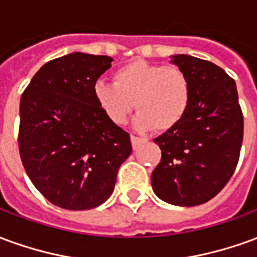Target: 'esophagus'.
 Instances as JSON below:
<instances>
[{
  "label": "esophagus",
  "instance_id": "1",
  "mask_svg": "<svg viewBox=\"0 0 257 257\" xmlns=\"http://www.w3.org/2000/svg\"><path fill=\"white\" fill-rule=\"evenodd\" d=\"M131 142H132V147L136 149V147L143 142V139H142V138H138V136H135V135H131Z\"/></svg>",
  "mask_w": 257,
  "mask_h": 257
}]
</instances>
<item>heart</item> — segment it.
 I'll list each match as a JSON object with an SVG mask.
<instances>
[{"label":"heart","mask_w":257,"mask_h":257,"mask_svg":"<svg viewBox=\"0 0 257 257\" xmlns=\"http://www.w3.org/2000/svg\"><path fill=\"white\" fill-rule=\"evenodd\" d=\"M114 84L97 81L93 97L111 122L122 125L134 111L139 131H168L186 115L191 101V81L183 70L134 60L114 73Z\"/></svg>","instance_id":"obj_1"}]
</instances>
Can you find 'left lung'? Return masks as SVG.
<instances>
[{
  "label": "left lung",
  "instance_id": "obj_1",
  "mask_svg": "<svg viewBox=\"0 0 257 257\" xmlns=\"http://www.w3.org/2000/svg\"><path fill=\"white\" fill-rule=\"evenodd\" d=\"M191 81L184 118L154 139L161 161L151 173L154 193L165 202H208L235 171L243 138V115L235 81L219 66L189 55L172 59Z\"/></svg>",
  "mask_w": 257,
  "mask_h": 257
}]
</instances>
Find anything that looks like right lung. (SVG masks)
Wrapping results in <instances>:
<instances>
[{
  "instance_id": "add662e5",
  "label": "right lung",
  "mask_w": 257,
  "mask_h": 257,
  "mask_svg": "<svg viewBox=\"0 0 257 257\" xmlns=\"http://www.w3.org/2000/svg\"><path fill=\"white\" fill-rule=\"evenodd\" d=\"M112 59L74 52L42 66L20 99L19 153L36 189L56 206L103 204L132 153L129 134L101 111L93 85Z\"/></svg>"
}]
</instances>
